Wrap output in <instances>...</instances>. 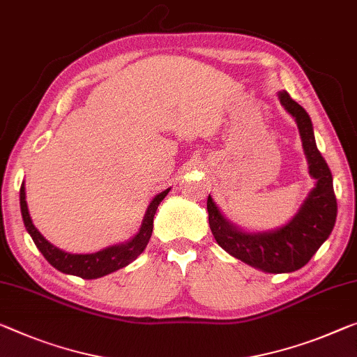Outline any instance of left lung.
I'll return each instance as SVG.
<instances>
[{
    "label": "left lung",
    "instance_id": "1",
    "mask_svg": "<svg viewBox=\"0 0 357 357\" xmlns=\"http://www.w3.org/2000/svg\"><path fill=\"white\" fill-rule=\"evenodd\" d=\"M279 102L297 123L308 172L316 180L297 213L282 227L268 231H245L223 215L213 199L207 197L211 231L217 244L234 259L265 273H292L303 268L331 236L337 218L333 178L317 150L312 123L306 109L287 91L278 92Z\"/></svg>",
    "mask_w": 357,
    "mask_h": 357
}]
</instances>
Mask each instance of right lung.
<instances>
[{
    "instance_id": "right-lung-1",
    "label": "right lung",
    "mask_w": 357,
    "mask_h": 357,
    "mask_svg": "<svg viewBox=\"0 0 357 357\" xmlns=\"http://www.w3.org/2000/svg\"><path fill=\"white\" fill-rule=\"evenodd\" d=\"M169 191H171V188L161 191V193H158L150 201L137 234H134L126 243L108 245V248L94 252V254H70V252H65L49 243L45 236L38 231L35 225H33L29 206H26L25 199L26 196L24 183L20 186V212L26 231L31 236L33 243H35L38 250L45 255V259L56 270L65 274H73V276L83 279H97L128 266L129 263H132L145 250L153 233V218H155L158 206L167 196Z\"/></svg>"
}]
</instances>
